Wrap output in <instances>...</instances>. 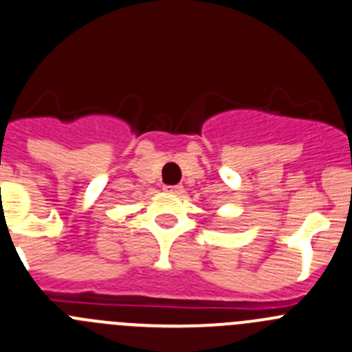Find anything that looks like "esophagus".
<instances>
[{
  "label": "esophagus",
  "instance_id": "34e87169",
  "mask_svg": "<svg viewBox=\"0 0 352 352\" xmlns=\"http://www.w3.org/2000/svg\"><path fill=\"white\" fill-rule=\"evenodd\" d=\"M165 191L172 192V195H180V192H184V187L182 186H165Z\"/></svg>",
  "mask_w": 352,
  "mask_h": 352
}]
</instances>
